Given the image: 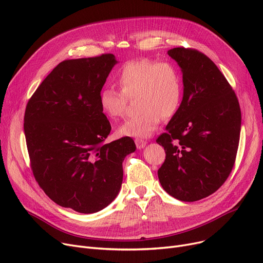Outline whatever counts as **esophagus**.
<instances>
[{
    "instance_id": "obj_1",
    "label": "esophagus",
    "mask_w": 263,
    "mask_h": 263,
    "mask_svg": "<svg viewBox=\"0 0 263 263\" xmlns=\"http://www.w3.org/2000/svg\"><path fill=\"white\" fill-rule=\"evenodd\" d=\"M147 142L142 140V139H135V145L137 147V149H143L146 146Z\"/></svg>"
}]
</instances>
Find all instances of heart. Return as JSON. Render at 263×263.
I'll return each instance as SVG.
<instances>
[{
  "mask_svg": "<svg viewBox=\"0 0 263 263\" xmlns=\"http://www.w3.org/2000/svg\"><path fill=\"white\" fill-rule=\"evenodd\" d=\"M120 90L106 87L100 92L102 112L112 120L126 113L128 102L136 97L140 113L118 129L120 135L147 137L159 127L162 117L172 118L182 100V80L175 64L150 59L130 61L117 73Z\"/></svg>",
  "mask_w": 263,
  "mask_h": 263,
  "instance_id": "heart-1",
  "label": "heart"
}]
</instances>
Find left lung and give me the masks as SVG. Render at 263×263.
Wrapping results in <instances>:
<instances>
[{
    "instance_id": "obj_1",
    "label": "left lung",
    "mask_w": 263,
    "mask_h": 263,
    "mask_svg": "<svg viewBox=\"0 0 263 263\" xmlns=\"http://www.w3.org/2000/svg\"><path fill=\"white\" fill-rule=\"evenodd\" d=\"M167 54L181 68L183 98L157 139L166 154L158 176L171 196L196 201L213 194L232 171L241 109L228 81L206 55L183 47Z\"/></svg>"
}]
</instances>
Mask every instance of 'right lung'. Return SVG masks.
<instances>
[{
	"label": "right lung",
	"mask_w": 263,
	"mask_h": 263,
	"mask_svg": "<svg viewBox=\"0 0 263 263\" xmlns=\"http://www.w3.org/2000/svg\"><path fill=\"white\" fill-rule=\"evenodd\" d=\"M117 64L113 54L67 60L43 81L26 104L24 134L39 186L59 205L80 213L104 209L118 195L131 137L105 143L110 124L100 92Z\"/></svg>",
	"instance_id": "right-lung-1"
}]
</instances>
